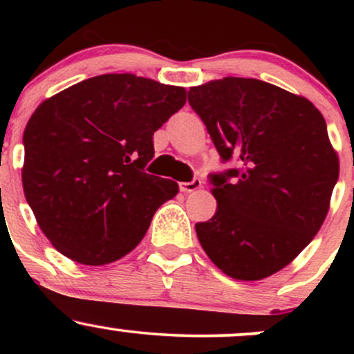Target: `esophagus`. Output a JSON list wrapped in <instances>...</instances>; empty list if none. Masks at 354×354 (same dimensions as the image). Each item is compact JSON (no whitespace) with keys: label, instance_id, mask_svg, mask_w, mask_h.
<instances>
[{"label":"esophagus","instance_id":"esophagus-1","mask_svg":"<svg viewBox=\"0 0 354 354\" xmlns=\"http://www.w3.org/2000/svg\"><path fill=\"white\" fill-rule=\"evenodd\" d=\"M201 188V180L200 178H193L188 183H180V189L183 193H191V191H196Z\"/></svg>","mask_w":354,"mask_h":354}]
</instances>
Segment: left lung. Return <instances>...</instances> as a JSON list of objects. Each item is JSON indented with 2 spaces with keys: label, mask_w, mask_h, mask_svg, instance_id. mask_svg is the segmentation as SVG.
<instances>
[{
  "label": "left lung",
  "mask_w": 354,
  "mask_h": 354,
  "mask_svg": "<svg viewBox=\"0 0 354 354\" xmlns=\"http://www.w3.org/2000/svg\"><path fill=\"white\" fill-rule=\"evenodd\" d=\"M188 103L223 163H238L209 174L218 209L196 223L198 239L231 278H268L310 245L328 214L339 163L326 121L311 101L254 78L189 88Z\"/></svg>",
  "instance_id": "obj_1"
}]
</instances>
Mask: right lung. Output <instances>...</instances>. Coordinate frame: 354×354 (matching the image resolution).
Instances as JSON below:
<instances>
[{
	"label": "right lung",
	"mask_w": 354,
	"mask_h": 354,
	"mask_svg": "<svg viewBox=\"0 0 354 354\" xmlns=\"http://www.w3.org/2000/svg\"><path fill=\"white\" fill-rule=\"evenodd\" d=\"M186 91L129 75H101L43 101L23 135V189L51 245L101 266L135 250L178 183L145 171L153 135Z\"/></svg>",
	"instance_id": "add662e5"
}]
</instances>
